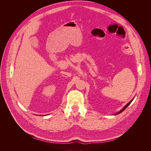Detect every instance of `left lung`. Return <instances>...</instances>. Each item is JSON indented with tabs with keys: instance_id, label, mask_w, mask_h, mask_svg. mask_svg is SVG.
<instances>
[{
	"instance_id": "obj_1",
	"label": "left lung",
	"mask_w": 151,
	"mask_h": 151,
	"mask_svg": "<svg viewBox=\"0 0 151 151\" xmlns=\"http://www.w3.org/2000/svg\"><path fill=\"white\" fill-rule=\"evenodd\" d=\"M133 99H132L131 100V101H130V102H129V103H128V104H127L125 105V106L124 107H123V109H122V110H120V111L119 112H118V113L117 114H119V113H122V112L123 111H124V110H125V109H126V108H127V106H129V105H130V103H132V101H133Z\"/></svg>"
}]
</instances>
